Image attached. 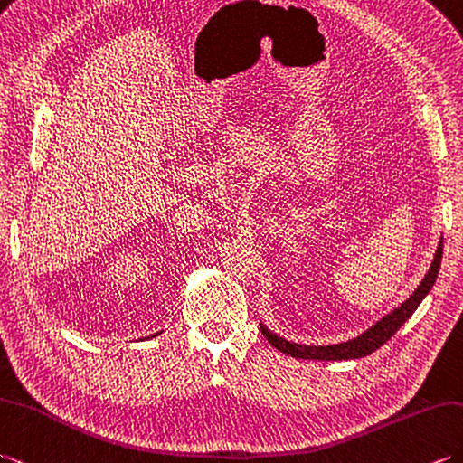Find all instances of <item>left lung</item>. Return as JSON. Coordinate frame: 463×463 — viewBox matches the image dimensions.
Masks as SVG:
<instances>
[{
	"mask_svg": "<svg viewBox=\"0 0 463 463\" xmlns=\"http://www.w3.org/2000/svg\"><path fill=\"white\" fill-rule=\"evenodd\" d=\"M442 250H444V241H439L438 250L434 256V262L430 266L428 274L424 276V280L420 282L414 289V294L406 299V302L396 307L392 314H389L386 317H383L377 326H373L371 329H367L359 335L357 339H351L345 343H339V345H326V347H316V345H299V343H289L282 337L274 335L272 331H268L262 324V335L268 339L272 347H276L278 351H282L289 357L296 359H316V361H345V359H359V357H367L373 351H377L379 347H383L386 341H389L396 331L401 329V326L404 321L414 314V309L420 306L422 299L426 298V294L432 289L438 272H439V262H442Z\"/></svg>",
	"mask_w": 463,
	"mask_h": 463,
	"instance_id": "left-lung-1",
	"label": "left lung"
}]
</instances>
